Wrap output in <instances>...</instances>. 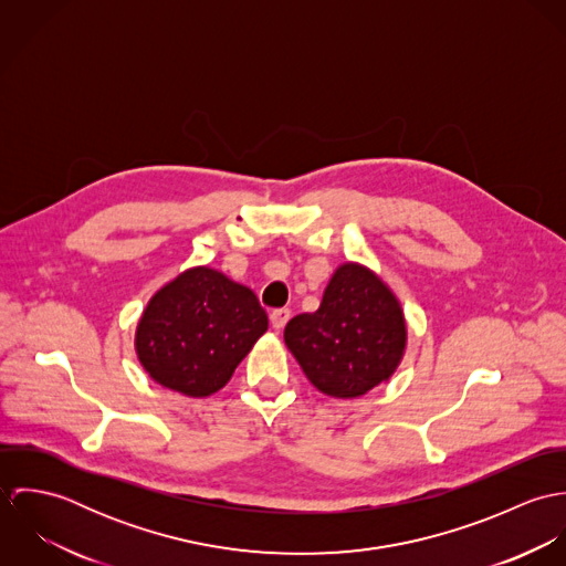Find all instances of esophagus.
<instances>
[{
  "label": "esophagus",
  "instance_id": "esophagus-1",
  "mask_svg": "<svg viewBox=\"0 0 566 566\" xmlns=\"http://www.w3.org/2000/svg\"><path fill=\"white\" fill-rule=\"evenodd\" d=\"M290 321V310H285V307H281V310H274L272 314H270V323L272 326L276 328V331H281L285 324Z\"/></svg>",
  "mask_w": 566,
  "mask_h": 566
}]
</instances>
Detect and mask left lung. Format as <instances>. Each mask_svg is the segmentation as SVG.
I'll return each mask as SVG.
<instances>
[{
  "label": "left lung",
  "instance_id": "left-lung-1",
  "mask_svg": "<svg viewBox=\"0 0 566 566\" xmlns=\"http://www.w3.org/2000/svg\"><path fill=\"white\" fill-rule=\"evenodd\" d=\"M285 344L321 392L361 397L390 379L403 357V312L370 270L344 263L328 281L321 310L287 323Z\"/></svg>",
  "mask_w": 566,
  "mask_h": 566
}]
</instances>
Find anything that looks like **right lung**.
<instances>
[{
	"label": "right lung",
	"mask_w": 566,
	"mask_h": 566,
	"mask_svg": "<svg viewBox=\"0 0 566 566\" xmlns=\"http://www.w3.org/2000/svg\"><path fill=\"white\" fill-rule=\"evenodd\" d=\"M268 316L256 296L209 268L182 272L155 294L137 328L144 368L165 388L209 397L227 386Z\"/></svg>",
	"instance_id": "obj_1"
}]
</instances>
